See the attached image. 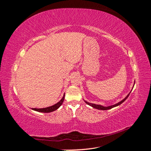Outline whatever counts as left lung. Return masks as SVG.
<instances>
[{"label":"left lung","mask_w":151,"mask_h":151,"mask_svg":"<svg viewBox=\"0 0 151 151\" xmlns=\"http://www.w3.org/2000/svg\"><path fill=\"white\" fill-rule=\"evenodd\" d=\"M130 93L129 94H128L124 99H123V100H122V101H120L119 103H116V104H114V105H112V106H101V105H99V104H93V103H89V102L86 101H85V103H86L87 104H89V106H92L93 108H94L98 109H101V110H106V109H111V108H114V107H116V106H118V105L121 104L122 103H123V102H124V101H125V100L127 99V98L128 97H129V96L130 95Z\"/></svg>","instance_id":"obj_1"}]
</instances>
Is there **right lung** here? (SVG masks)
Wrapping results in <instances>:
<instances>
[{
  "label": "right lung",
  "mask_w": 151,
  "mask_h": 151,
  "mask_svg": "<svg viewBox=\"0 0 151 151\" xmlns=\"http://www.w3.org/2000/svg\"><path fill=\"white\" fill-rule=\"evenodd\" d=\"M64 98H65V94H63V96L60 101L58 102L55 104L53 105V106H49V107L44 108H32V109H33V110L36 111L42 112V113H50V112L53 111L55 110H56V109H57L59 107L61 106L63 102V100H64Z\"/></svg>",
  "instance_id": "1"
}]
</instances>
